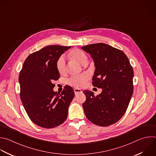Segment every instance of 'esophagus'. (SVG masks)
<instances>
[{
  "label": "esophagus",
  "instance_id": "34e87169",
  "mask_svg": "<svg viewBox=\"0 0 156 156\" xmlns=\"http://www.w3.org/2000/svg\"><path fill=\"white\" fill-rule=\"evenodd\" d=\"M74 92H75V94L76 95L78 94H80V93H81L82 92V90L80 89H78V88H75L74 89Z\"/></svg>",
  "mask_w": 156,
  "mask_h": 156
}]
</instances>
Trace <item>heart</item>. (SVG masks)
Wrapping results in <instances>:
<instances>
[{
    "label": "heart",
    "mask_w": 156,
    "mask_h": 156,
    "mask_svg": "<svg viewBox=\"0 0 156 156\" xmlns=\"http://www.w3.org/2000/svg\"><path fill=\"white\" fill-rule=\"evenodd\" d=\"M70 56L83 66L86 65L87 62V56L84 52L80 49H73L70 53ZM56 69L60 74H64L66 72V61L64 56H61L56 62ZM89 80L88 75L84 73L77 76H72L68 80V84L75 88L83 87Z\"/></svg>",
    "instance_id": "obj_1"
}]
</instances>
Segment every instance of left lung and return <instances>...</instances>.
<instances>
[{"label":"left lung","mask_w":156,"mask_h":156,"mask_svg":"<svg viewBox=\"0 0 156 156\" xmlns=\"http://www.w3.org/2000/svg\"><path fill=\"white\" fill-rule=\"evenodd\" d=\"M81 49L90 54L94 62L93 86L102 89L97 96L92 91H83L86 97L83 103L84 114L97 126L113 124L129 106L133 91V69L122 51L107 44H88Z\"/></svg>","instance_id":"left-lung-1"}]
</instances>
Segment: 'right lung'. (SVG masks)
Returning a JSON list of instances; mask_svg holds the SVG:
<instances>
[{
  "label": "right lung",
  "instance_id": "add662e5",
  "mask_svg": "<svg viewBox=\"0 0 156 156\" xmlns=\"http://www.w3.org/2000/svg\"><path fill=\"white\" fill-rule=\"evenodd\" d=\"M70 48L61 45L45 46L26 58L20 72L21 101L29 118L40 127L54 128L67 118L74 90L66 86L61 94L55 92L53 81L60 78L56 62Z\"/></svg>",
  "mask_w": 156,
  "mask_h": 156
}]
</instances>
